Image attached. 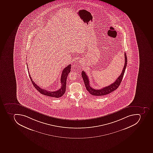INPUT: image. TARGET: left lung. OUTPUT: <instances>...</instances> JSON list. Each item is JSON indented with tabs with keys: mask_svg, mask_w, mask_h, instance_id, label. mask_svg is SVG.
<instances>
[{
	"mask_svg": "<svg viewBox=\"0 0 153 153\" xmlns=\"http://www.w3.org/2000/svg\"><path fill=\"white\" fill-rule=\"evenodd\" d=\"M124 58H125V62H124V66H123L122 72L121 73L120 76L118 77L117 79H116L115 82H114V83L110 84V85L108 86L103 87L101 89H97H97L92 88L91 86L87 75L86 74L85 72H84L83 71H82V77L83 78V81H84V84H85V86L87 90L89 91V93L95 96H103V95L108 94L111 92H113L114 91H115V90L118 88L121 82L122 81L123 75H124L125 70H126V67L127 59L126 54V52H124Z\"/></svg>",
	"mask_w": 153,
	"mask_h": 153,
	"instance_id": "left-lung-1",
	"label": "left lung"
}]
</instances>
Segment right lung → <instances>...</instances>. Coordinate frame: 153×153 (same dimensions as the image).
Returning a JSON list of instances; mask_svg holds the SVG:
<instances>
[{
  "instance_id": "obj_1",
  "label": "right lung",
  "mask_w": 153,
  "mask_h": 153,
  "mask_svg": "<svg viewBox=\"0 0 153 153\" xmlns=\"http://www.w3.org/2000/svg\"><path fill=\"white\" fill-rule=\"evenodd\" d=\"M27 69H28V67H27ZM71 65L70 64L63 70L61 78V88L58 90L54 91H48L46 90V89H42L39 86L37 85V84L35 83V82H33L31 77H30L29 71V75L33 86L36 89H37V90L40 92V94L46 96H50V97L59 98L63 96V95L64 94L66 91L67 78L68 75H69V73L71 71Z\"/></svg>"
}]
</instances>
